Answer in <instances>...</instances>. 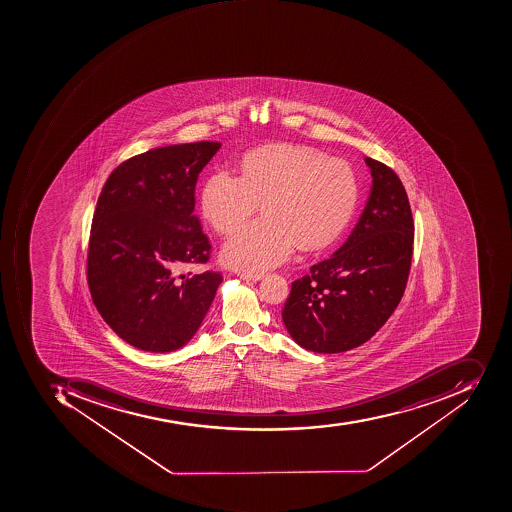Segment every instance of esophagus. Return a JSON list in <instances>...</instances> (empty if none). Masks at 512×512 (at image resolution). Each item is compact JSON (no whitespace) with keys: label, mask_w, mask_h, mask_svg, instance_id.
<instances>
[{"label":"esophagus","mask_w":512,"mask_h":512,"mask_svg":"<svg viewBox=\"0 0 512 512\" xmlns=\"http://www.w3.org/2000/svg\"><path fill=\"white\" fill-rule=\"evenodd\" d=\"M240 279L258 282V280L263 279V274L261 272H240Z\"/></svg>","instance_id":"34e87169"}]
</instances>
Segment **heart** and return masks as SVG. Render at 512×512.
Returning a JSON list of instances; mask_svg holds the SVG:
<instances>
[{
    "label": "heart",
    "mask_w": 512,
    "mask_h": 512,
    "mask_svg": "<svg viewBox=\"0 0 512 512\" xmlns=\"http://www.w3.org/2000/svg\"><path fill=\"white\" fill-rule=\"evenodd\" d=\"M358 199L349 163L296 146H269L249 154L241 177L216 171L201 194V210L216 232L232 233L261 204L263 219L238 230L223 260L240 272L282 265L296 251L319 249L347 226Z\"/></svg>",
    "instance_id": "1"
}]
</instances>
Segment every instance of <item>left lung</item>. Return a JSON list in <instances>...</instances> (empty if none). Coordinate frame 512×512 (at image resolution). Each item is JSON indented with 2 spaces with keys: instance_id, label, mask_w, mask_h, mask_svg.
Here are the masks:
<instances>
[{
  "instance_id": "1",
  "label": "left lung",
  "mask_w": 512,
  "mask_h": 512,
  "mask_svg": "<svg viewBox=\"0 0 512 512\" xmlns=\"http://www.w3.org/2000/svg\"><path fill=\"white\" fill-rule=\"evenodd\" d=\"M371 193L358 223L335 254L291 285L283 324L296 344L341 353L369 341L405 293L414 224L408 196L391 168L364 157Z\"/></svg>"
}]
</instances>
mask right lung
<instances>
[{
    "mask_svg": "<svg viewBox=\"0 0 512 512\" xmlns=\"http://www.w3.org/2000/svg\"><path fill=\"white\" fill-rule=\"evenodd\" d=\"M221 143L165 146L113 170L96 204L87 277L93 304L127 344L152 353L196 335L221 274L179 275L205 263L210 241L194 215V188Z\"/></svg>",
    "mask_w": 512,
    "mask_h": 512,
    "instance_id": "right-lung-1",
    "label": "right lung"
}]
</instances>
